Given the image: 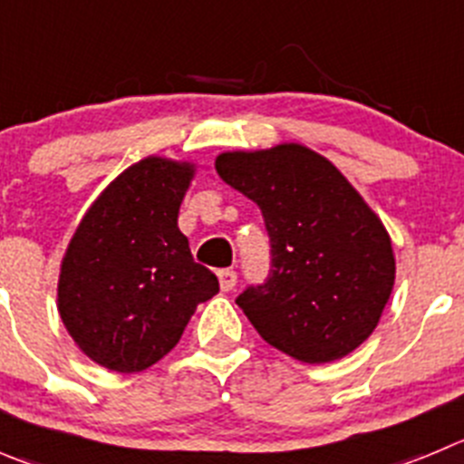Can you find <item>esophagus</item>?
Wrapping results in <instances>:
<instances>
[{
  "label": "esophagus",
  "instance_id": "34e87169",
  "mask_svg": "<svg viewBox=\"0 0 464 464\" xmlns=\"http://www.w3.org/2000/svg\"><path fill=\"white\" fill-rule=\"evenodd\" d=\"M218 279H219V285H222V291H233V285H236L237 281V275L236 270H231V267H224V270L218 272Z\"/></svg>",
  "mask_w": 464,
  "mask_h": 464
}]
</instances>
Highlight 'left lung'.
<instances>
[{
    "instance_id": "8db88e82",
    "label": "left lung",
    "mask_w": 464,
    "mask_h": 464,
    "mask_svg": "<svg viewBox=\"0 0 464 464\" xmlns=\"http://www.w3.org/2000/svg\"><path fill=\"white\" fill-rule=\"evenodd\" d=\"M215 169L261 208L270 236V275L236 300L258 334L306 363L359 348L396 279L378 215L330 160L300 144L222 153Z\"/></svg>"
}]
</instances>
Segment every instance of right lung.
Masks as SVG:
<instances>
[{
    "instance_id": "obj_1",
    "label": "right lung",
    "mask_w": 464,
    "mask_h": 464,
    "mask_svg": "<svg viewBox=\"0 0 464 464\" xmlns=\"http://www.w3.org/2000/svg\"><path fill=\"white\" fill-rule=\"evenodd\" d=\"M194 167L146 158L86 210L59 275V314L82 353L137 373L179 343L197 304L219 291L179 228Z\"/></svg>"
}]
</instances>
